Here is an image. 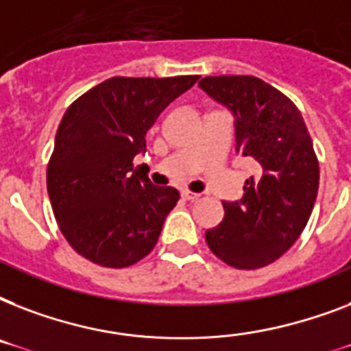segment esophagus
I'll use <instances>...</instances> for the list:
<instances>
[{"instance_id": "34e87169", "label": "esophagus", "mask_w": 351, "mask_h": 351, "mask_svg": "<svg viewBox=\"0 0 351 351\" xmlns=\"http://www.w3.org/2000/svg\"><path fill=\"white\" fill-rule=\"evenodd\" d=\"M180 195H182V198H184V200H189V202H193V200H197V198L200 197V195H197V193L186 191V189H184V191H182Z\"/></svg>"}]
</instances>
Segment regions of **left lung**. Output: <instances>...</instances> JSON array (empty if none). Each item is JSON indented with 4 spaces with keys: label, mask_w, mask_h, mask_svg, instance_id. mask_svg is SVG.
I'll use <instances>...</instances> for the list:
<instances>
[{
    "label": "left lung",
    "mask_w": 351,
    "mask_h": 351,
    "mask_svg": "<svg viewBox=\"0 0 351 351\" xmlns=\"http://www.w3.org/2000/svg\"><path fill=\"white\" fill-rule=\"evenodd\" d=\"M198 87L234 118V151L258 175L244 197L222 202L224 219L206 231L209 250L239 269L275 262L308 224L319 191V162L293 101L255 76H208Z\"/></svg>",
    "instance_id": "obj_1"
}]
</instances>
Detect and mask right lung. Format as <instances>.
<instances>
[{
    "label": "right lung",
    "instance_id": "right-lung-1",
    "mask_svg": "<svg viewBox=\"0 0 351 351\" xmlns=\"http://www.w3.org/2000/svg\"><path fill=\"white\" fill-rule=\"evenodd\" d=\"M198 76L109 78L80 96L63 114L47 167L52 211L67 242L104 267H127L149 255L175 187H156L138 169L145 136L160 112Z\"/></svg>",
    "mask_w": 351,
    "mask_h": 351
}]
</instances>
